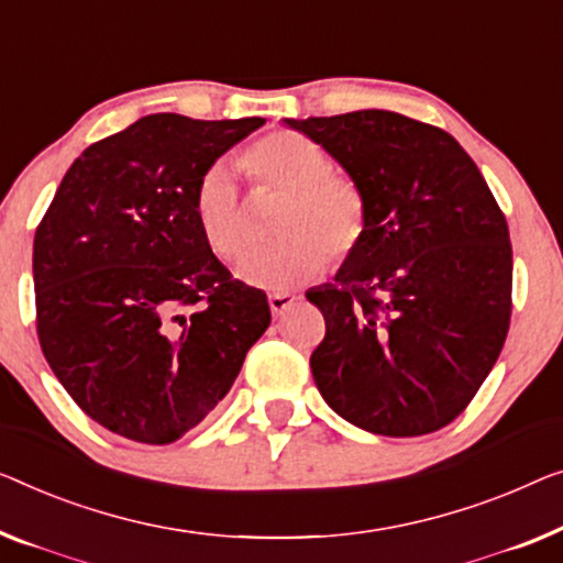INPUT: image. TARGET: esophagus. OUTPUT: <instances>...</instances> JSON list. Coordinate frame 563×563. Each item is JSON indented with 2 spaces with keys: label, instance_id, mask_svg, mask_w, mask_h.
I'll list each match as a JSON object with an SVG mask.
<instances>
[{
  "label": "esophagus",
  "instance_id": "obj_1",
  "mask_svg": "<svg viewBox=\"0 0 563 563\" xmlns=\"http://www.w3.org/2000/svg\"><path fill=\"white\" fill-rule=\"evenodd\" d=\"M267 303H271L273 316H283L285 310H288L292 303H296V296H292V292H288V290L271 292V296H267Z\"/></svg>",
  "mask_w": 563,
  "mask_h": 563
}]
</instances>
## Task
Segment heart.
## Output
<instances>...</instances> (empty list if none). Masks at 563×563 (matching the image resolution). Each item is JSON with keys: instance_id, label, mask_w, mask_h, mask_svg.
<instances>
[{"instance_id": "obj_1", "label": "heart", "mask_w": 563, "mask_h": 563, "mask_svg": "<svg viewBox=\"0 0 563 563\" xmlns=\"http://www.w3.org/2000/svg\"><path fill=\"white\" fill-rule=\"evenodd\" d=\"M240 166L250 179L283 191L275 214V242L240 260L238 278L263 290H288L316 278L333 260L349 257L366 234V199L346 174L329 172V158L313 141L292 131H273L242 151ZM191 217L217 257L242 250L240 195L228 166L201 172L191 191Z\"/></svg>"}]
</instances>
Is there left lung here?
Here are the masks:
<instances>
[{
    "label": "left lung",
    "mask_w": 563,
    "mask_h": 563,
    "mask_svg": "<svg viewBox=\"0 0 563 563\" xmlns=\"http://www.w3.org/2000/svg\"><path fill=\"white\" fill-rule=\"evenodd\" d=\"M364 191L366 234L306 298L325 318L310 372L335 415L417 438L450 424L498 362L514 250L481 169L438 125L394 111L283 119Z\"/></svg>",
    "instance_id": "left-lung-1"
}]
</instances>
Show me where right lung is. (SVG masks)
<instances>
[{
  "mask_svg": "<svg viewBox=\"0 0 563 563\" xmlns=\"http://www.w3.org/2000/svg\"><path fill=\"white\" fill-rule=\"evenodd\" d=\"M265 119L151 113L75 158L32 247L37 335L82 412L125 440L169 444L238 379L271 325L191 217V191Z\"/></svg>",
  "mask_w": 563,
  "mask_h": 563,
  "instance_id": "right-lung-1",
  "label": "right lung"
}]
</instances>
